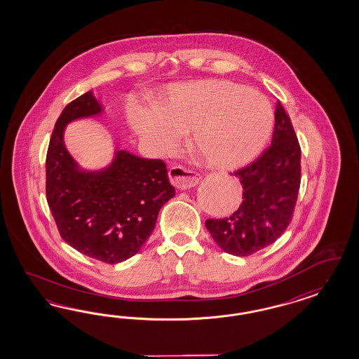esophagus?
<instances>
[{
  "instance_id": "obj_1",
  "label": "esophagus",
  "mask_w": 359,
  "mask_h": 359,
  "mask_svg": "<svg viewBox=\"0 0 359 359\" xmlns=\"http://www.w3.org/2000/svg\"><path fill=\"white\" fill-rule=\"evenodd\" d=\"M171 184L179 189H188L198 184L200 175L194 171H189L182 165H172L168 171Z\"/></svg>"
}]
</instances>
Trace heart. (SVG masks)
Returning <instances> with one entry per match:
<instances>
[{
    "instance_id": "heart-1",
    "label": "heart",
    "mask_w": 359,
    "mask_h": 359,
    "mask_svg": "<svg viewBox=\"0 0 359 359\" xmlns=\"http://www.w3.org/2000/svg\"><path fill=\"white\" fill-rule=\"evenodd\" d=\"M131 126L158 156L179 147L182 134L208 164L219 170L248 163L267 140L272 108L254 88L226 80H203L176 86L161 109L137 108Z\"/></svg>"
}]
</instances>
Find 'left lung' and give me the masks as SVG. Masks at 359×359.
Returning <instances> with one entry per match:
<instances>
[{
    "label": "left lung",
    "mask_w": 359,
    "mask_h": 359,
    "mask_svg": "<svg viewBox=\"0 0 359 359\" xmlns=\"http://www.w3.org/2000/svg\"><path fill=\"white\" fill-rule=\"evenodd\" d=\"M302 150L280 101L275 109L271 146L239 168L243 196L237 210L205 221L212 238L231 255L248 257L273 243L290 225L302 180Z\"/></svg>",
    "instance_id": "8db88e82"
}]
</instances>
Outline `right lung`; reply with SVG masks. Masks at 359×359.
<instances>
[{"label":"right lung","mask_w":359,"mask_h":359,"mask_svg":"<svg viewBox=\"0 0 359 359\" xmlns=\"http://www.w3.org/2000/svg\"><path fill=\"white\" fill-rule=\"evenodd\" d=\"M101 113L90 90L63 109L47 150L46 196L62 238L89 258L114 264L141 250L175 188L163 161L125 150H116L107 168H80L65 149V126Z\"/></svg>","instance_id":"right-lung-1"}]
</instances>
